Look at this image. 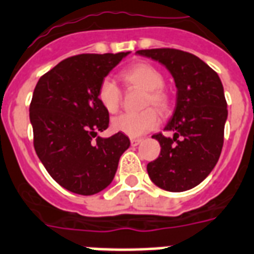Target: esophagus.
Here are the masks:
<instances>
[{
  "mask_svg": "<svg viewBox=\"0 0 254 254\" xmlns=\"http://www.w3.org/2000/svg\"><path fill=\"white\" fill-rule=\"evenodd\" d=\"M140 142H141V140H138V138H131L130 140L131 146H137V145L140 144Z\"/></svg>",
  "mask_w": 254,
  "mask_h": 254,
  "instance_id": "34e87169",
  "label": "esophagus"
}]
</instances>
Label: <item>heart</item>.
Listing matches in <instances>:
<instances>
[{
    "instance_id": "b5f03b06",
    "label": "heart",
    "mask_w": 254,
    "mask_h": 254,
    "mask_svg": "<svg viewBox=\"0 0 254 254\" xmlns=\"http://www.w3.org/2000/svg\"><path fill=\"white\" fill-rule=\"evenodd\" d=\"M121 80L130 88L145 90L142 106L153 105L160 112H166L170 106L169 94L164 90V75L157 67L148 63H138L125 67L120 73ZM98 101L102 108L110 114H114L121 105V92L113 81L106 78L100 84L97 92ZM160 117L153 108L135 112L124 113L112 121L113 130L124 133L129 137H140L148 133L158 125Z\"/></svg>"
}]
</instances>
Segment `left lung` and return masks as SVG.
Wrapping results in <instances>:
<instances>
[{"label": "left lung", "instance_id": "obj_1", "mask_svg": "<svg viewBox=\"0 0 254 254\" xmlns=\"http://www.w3.org/2000/svg\"><path fill=\"white\" fill-rule=\"evenodd\" d=\"M169 70L177 88L176 109L165 130L153 135L161 152L146 169L153 183L168 191H185L202 183L217 164L228 119L225 94L216 71L194 54L177 49L135 52Z\"/></svg>", "mask_w": 254, "mask_h": 254}]
</instances>
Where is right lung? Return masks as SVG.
Segmentation results:
<instances>
[{"label": "right lung", "mask_w": 254, "mask_h": 254, "mask_svg": "<svg viewBox=\"0 0 254 254\" xmlns=\"http://www.w3.org/2000/svg\"><path fill=\"white\" fill-rule=\"evenodd\" d=\"M130 52L78 54L64 60L37 82L29 109L34 149L48 173L69 191L92 196L113 181L120 157L130 146L124 133L97 137L109 113L97 92Z\"/></svg>", "instance_id": "add662e5"}]
</instances>
